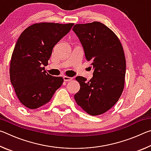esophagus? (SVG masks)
Wrapping results in <instances>:
<instances>
[{
	"label": "esophagus",
	"mask_w": 151,
	"mask_h": 151,
	"mask_svg": "<svg viewBox=\"0 0 151 151\" xmlns=\"http://www.w3.org/2000/svg\"><path fill=\"white\" fill-rule=\"evenodd\" d=\"M63 79H64V81H65V82H68V81H70L71 80H73V78L65 76L63 77Z\"/></svg>",
	"instance_id": "1"
}]
</instances>
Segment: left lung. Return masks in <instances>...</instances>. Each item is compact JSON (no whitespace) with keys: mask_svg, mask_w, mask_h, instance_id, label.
<instances>
[{"mask_svg":"<svg viewBox=\"0 0 151 151\" xmlns=\"http://www.w3.org/2000/svg\"><path fill=\"white\" fill-rule=\"evenodd\" d=\"M73 30L94 70L88 82L83 76L76 78L81 88L75 99L88 114L99 115L116 104L123 91L126 73L123 48L117 36L100 22L75 24Z\"/></svg>","mask_w":151,"mask_h":151,"instance_id":"obj_1","label":"left lung"}]
</instances>
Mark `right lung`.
<instances>
[{
  "label": "right lung",
  "mask_w": 151,
  "mask_h": 151,
  "mask_svg": "<svg viewBox=\"0 0 151 151\" xmlns=\"http://www.w3.org/2000/svg\"><path fill=\"white\" fill-rule=\"evenodd\" d=\"M73 23H36L21 33L10 65V78L15 93L24 106L36 109L50 101L63 83L60 76L45 70L55 45L68 33Z\"/></svg>",
  "instance_id": "right-lung-1"
}]
</instances>
